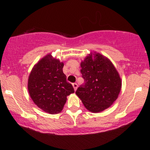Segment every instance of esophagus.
Here are the masks:
<instances>
[{"label":"esophagus","instance_id":"1","mask_svg":"<svg viewBox=\"0 0 150 150\" xmlns=\"http://www.w3.org/2000/svg\"><path fill=\"white\" fill-rule=\"evenodd\" d=\"M72 85H73V87H74V90L76 91V90L77 89V88H78V85L76 83H73L72 84Z\"/></svg>","mask_w":150,"mask_h":150}]
</instances>
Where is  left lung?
I'll use <instances>...</instances> for the list:
<instances>
[{"label": "left lung", "instance_id": "8db88e82", "mask_svg": "<svg viewBox=\"0 0 150 150\" xmlns=\"http://www.w3.org/2000/svg\"><path fill=\"white\" fill-rule=\"evenodd\" d=\"M85 83L76 94L87 110L101 112L110 106L118 97L122 81L109 59L100 53L90 54L81 63Z\"/></svg>", "mask_w": 150, "mask_h": 150}]
</instances>
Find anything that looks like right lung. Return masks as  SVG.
<instances>
[{
  "label": "right lung",
  "instance_id": "right-lung-1",
  "mask_svg": "<svg viewBox=\"0 0 150 150\" xmlns=\"http://www.w3.org/2000/svg\"><path fill=\"white\" fill-rule=\"evenodd\" d=\"M63 63L48 54L33 68L28 81V89L34 103L50 114L62 110L67 96L74 92L63 72Z\"/></svg>",
  "mask_w": 150,
  "mask_h": 150
}]
</instances>
